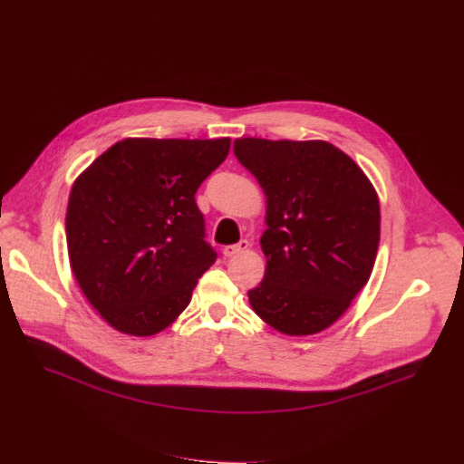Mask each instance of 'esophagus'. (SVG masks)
<instances>
[{
  "label": "esophagus",
  "mask_w": 464,
  "mask_h": 464,
  "mask_svg": "<svg viewBox=\"0 0 464 464\" xmlns=\"http://www.w3.org/2000/svg\"><path fill=\"white\" fill-rule=\"evenodd\" d=\"M248 248H250V242H248V240H240L238 244L226 246V248H224V256H226V257H233V256H238V254L246 252Z\"/></svg>",
  "instance_id": "34e87169"
}]
</instances>
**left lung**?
<instances>
[{
	"label": "left lung",
	"instance_id": "1",
	"mask_svg": "<svg viewBox=\"0 0 464 464\" xmlns=\"http://www.w3.org/2000/svg\"><path fill=\"white\" fill-rule=\"evenodd\" d=\"M233 150L265 192L263 282L252 310L274 330L312 335L342 317L369 282L381 240L377 190L323 140L238 138Z\"/></svg>",
	"mask_w": 464,
	"mask_h": 464
}]
</instances>
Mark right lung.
Instances as JSON below:
<instances>
[{"label":"right lung","mask_w":464,"mask_h":464,"mask_svg":"<svg viewBox=\"0 0 464 464\" xmlns=\"http://www.w3.org/2000/svg\"><path fill=\"white\" fill-rule=\"evenodd\" d=\"M229 147V138H127L76 177L65 220L71 268L117 332L154 335L187 310L218 257L194 196Z\"/></svg>","instance_id":"1"}]
</instances>
